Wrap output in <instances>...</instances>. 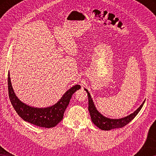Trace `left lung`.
<instances>
[{
	"label": "left lung",
	"mask_w": 156,
	"mask_h": 156,
	"mask_svg": "<svg viewBox=\"0 0 156 156\" xmlns=\"http://www.w3.org/2000/svg\"><path fill=\"white\" fill-rule=\"evenodd\" d=\"M84 90H85L87 91V93L89 100L88 110L89 112V113H90L91 121L94 122V125L97 126L99 129L104 131H109L113 129L122 128L123 126L127 125V124L129 122H130L139 113L145 102L144 100L140 106L133 113H131L130 115L126 116V117L120 118V119H112V118L105 117V116L101 114V113L97 110L89 92L87 89H84Z\"/></svg>",
	"instance_id": "1"
}]
</instances>
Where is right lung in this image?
Here are the masks:
<instances>
[{
    "mask_svg": "<svg viewBox=\"0 0 156 156\" xmlns=\"http://www.w3.org/2000/svg\"><path fill=\"white\" fill-rule=\"evenodd\" d=\"M7 80L10 101L18 115L26 122L44 128L54 127L62 120L65 109L69 103L72 95L81 87L79 84H76L68 89L56 104L50 107L38 108L24 103L16 96L12 85L9 72Z\"/></svg>",
    "mask_w": 156,
    "mask_h": 156,
    "instance_id": "add662e5",
    "label": "right lung"
}]
</instances>
